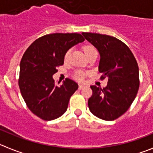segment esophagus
<instances>
[{"mask_svg": "<svg viewBox=\"0 0 153 153\" xmlns=\"http://www.w3.org/2000/svg\"><path fill=\"white\" fill-rule=\"evenodd\" d=\"M85 88V85H79V90L82 89V88Z\"/></svg>", "mask_w": 153, "mask_h": 153, "instance_id": "obj_1", "label": "esophagus"}]
</instances>
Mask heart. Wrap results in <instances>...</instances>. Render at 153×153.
I'll return each instance as SVG.
<instances>
[{
  "mask_svg": "<svg viewBox=\"0 0 153 153\" xmlns=\"http://www.w3.org/2000/svg\"><path fill=\"white\" fill-rule=\"evenodd\" d=\"M82 50H83L84 53H85V55H87L88 52H91V51L96 50V49L92 45L85 44L82 46ZM70 53H71V50H67L66 52L65 53V56H64V61H65V62H68V61L70 57ZM86 74V73L83 72V71H76L74 72V77L76 79H77V80L82 81L84 79V78L85 77Z\"/></svg>",
  "mask_w": 153,
  "mask_h": 153,
  "instance_id": "obj_1",
  "label": "heart"
}]
</instances>
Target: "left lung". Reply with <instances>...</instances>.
I'll use <instances>...</instances> for the list:
<instances>
[{
  "instance_id": "obj_1",
  "label": "left lung",
  "mask_w": 153,
  "mask_h": 153,
  "mask_svg": "<svg viewBox=\"0 0 153 153\" xmlns=\"http://www.w3.org/2000/svg\"><path fill=\"white\" fill-rule=\"evenodd\" d=\"M82 34L99 52L101 79L108 78L105 88L90 86L92 95L88 101V108L100 119L115 120L128 110L137 94V62L128 46L119 39L96 33Z\"/></svg>"
}]
</instances>
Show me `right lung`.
<instances>
[{"label":"right lung","instance_id":"add662e5","mask_svg":"<svg viewBox=\"0 0 153 153\" xmlns=\"http://www.w3.org/2000/svg\"><path fill=\"white\" fill-rule=\"evenodd\" d=\"M84 40L76 33L46 34L33 42L25 52L20 62L19 85L28 109L40 119L53 120L66 112L78 84L67 79L57 85L52 76L64 64L66 51Z\"/></svg>","mask_w":153,"mask_h":153}]
</instances>
